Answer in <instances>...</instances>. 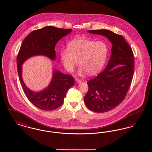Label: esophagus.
Masks as SVG:
<instances>
[{
	"label": "esophagus",
	"instance_id": "34e87169",
	"mask_svg": "<svg viewBox=\"0 0 152 152\" xmlns=\"http://www.w3.org/2000/svg\"><path fill=\"white\" fill-rule=\"evenodd\" d=\"M76 81L77 83H81V80L80 79H78V78H76Z\"/></svg>",
	"mask_w": 152,
	"mask_h": 152
}]
</instances>
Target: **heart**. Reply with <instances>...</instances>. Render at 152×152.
<instances>
[{
  "instance_id": "1",
  "label": "heart",
  "mask_w": 152,
  "mask_h": 152,
  "mask_svg": "<svg viewBox=\"0 0 152 152\" xmlns=\"http://www.w3.org/2000/svg\"><path fill=\"white\" fill-rule=\"evenodd\" d=\"M108 54V47L102 40L95 42L88 38L75 39L68 44V48L60 52V59L65 69L72 72L76 66H80L78 73L94 75L105 65Z\"/></svg>"
}]
</instances>
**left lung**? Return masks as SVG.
<instances>
[{
  "label": "left lung",
  "mask_w": 152,
  "mask_h": 152,
  "mask_svg": "<svg viewBox=\"0 0 152 152\" xmlns=\"http://www.w3.org/2000/svg\"><path fill=\"white\" fill-rule=\"evenodd\" d=\"M88 32L106 36L113 45L105 70L87 81L88 91L84 97L89 109L98 113L107 112L120 105L127 94L134 73L133 52L121 35L107 29Z\"/></svg>",
  "instance_id": "left-lung-1"
}]
</instances>
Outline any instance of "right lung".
I'll return each mask as SVG.
<instances>
[{"mask_svg":"<svg viewBox=\"0 0 152 152\" xmlns=\"http://www.w3.org/2000/svg\"><path fill=\"white\" fill-rule=\"evenodd\" d=\"M71 31V29L47 26L32 31L22 42L16 59L19 78L27 99L40 109L48 111L60 107L64 102L67 91L75 83L73 77L54 70L48 87L43 91L34 92L28 89L23 81L22 64L28 58L35 55H44L55 60L56 44Z\"/></svg>","mask_w":152,"mask_h":152,"instance_id":"right-lung-1","label":"right lung"}]
</instances>
